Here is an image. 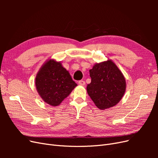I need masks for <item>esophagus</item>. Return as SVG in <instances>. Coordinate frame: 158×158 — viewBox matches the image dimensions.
<instances>
[{
    "label": "esophagus",
    "instance_id": "esophagus-1",
    "mask_svg": "<svg viewBox=\"0 0 158 158\" xmlns=\"http://www.w3.org/2000/svg\"><path fill=\"white\" fill-rule=\"evenodd\" d=\"M78 84L80 85H85V81H84V80H80L79 82H78Z\"/></svg>",
    "mask_w": 158,
    "mask_h": 158
}]
</instances>
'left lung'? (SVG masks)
Masks as SVG:
<instances>
[{
	"instance_id": "left-lung-1",
	"label": "left lung",
	"mask_w": 158,
	"mask_h": 158,
	"mask_svg": "<svg viewBox=\"0 0 158 158\" xmlns=\"http://www.w3.org/2000/svg\"><path fill=\"white\" fill-rule=\"evenodd\" d=\"M92 80L87 92L99 109L111 108L121 101L126 91V80L113 61L95 63L89 70Z\"/></svg>"
}]
</instances>
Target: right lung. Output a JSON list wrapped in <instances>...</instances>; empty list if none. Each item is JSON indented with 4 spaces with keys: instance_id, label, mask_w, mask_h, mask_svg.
Instances as JSON below:
<instances>
[{
    "instance_id": "obj_1",
    "label": "right lung",
    "mask_w": 158,
    "mask_h": 158,
    "mask_svg": "<svg viewBox=\"0 0 158 158\" xmlns=\"http://www.w3.org/2000/svg\"><path fill=\"white\" fill-rule=\"evenodd\" d=\"M37 93L47 104L58 106L77 85L60 62L47 60L42 65L35 80Z\"/></svg>"
}]
</instances>
